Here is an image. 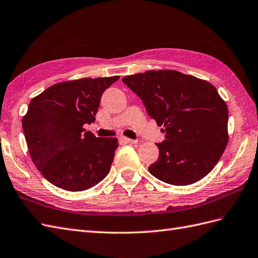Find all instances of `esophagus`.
<instances>
[{
	"label": "esophagus",
	"instance_id": "obj_1",
	"mask_svg": "<svg viewBox=\"0 0 258 258\" xmlns=\"http://www.w3.org/2000/svg\"><path fill=\"white\" fill-rule=\"evenodd\" d=\"M121 140L123 141V142H125V143H127V144H136L137 143V141H135V140H131V138H127V137H121Z\"/></svg>",
	"mask_w": 258,
	"mask_h": 258
}]
</instances>
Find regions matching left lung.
Returning <instances> with one entry per match:
<instances>
[{
    "label": "left lung",
    "instance_id": "8db88e82",
    "mask_svg": "<svg viewBox=\"0 0 258 258\" xmlns=\"http://www.w3.org/2000/svg\"><path fill=\"white\" fill-rule=\"evenodd\" d=\"M122 81L164 128L158 160L148 170L158 180L188 185L206 176L228 144V108L210 83L181 72L148 71Z\"/></svg>",
    "mask_w": 258,
    "mask_h": 258
}]
</instances>
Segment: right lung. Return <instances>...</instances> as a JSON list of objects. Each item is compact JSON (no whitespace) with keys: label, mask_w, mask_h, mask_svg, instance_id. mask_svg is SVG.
<instances>
[{"label":"right lung","mask_w":258,"mask_h":258,"mask_svg":"<svg viewBox=\"0 0 258 258\" xmlns=\"http://www.w3.org/2000/svg\"><path fill=\"white\" fill-rule=\"evenodd\" d=\"M118 76L82 78L52 85L30 101L23 130L32 162L53 185L81 192L109 173L116 138L96 137L95 122L103 91Z\"/></svg>","instance_id":"obj_1"}]
</instances>
